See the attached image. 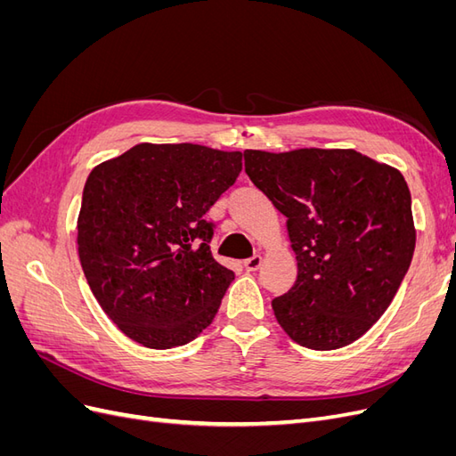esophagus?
Wrapping results in <instances>:
<instances>
[{"label": "esophagus", "mask_w": 456, "mask_h": 456, "mask_svg": "<svg viewBox=\"0 0 456 456\" xmlns=\"http://www.w3.org/2000/svg\"><path fill=\"white\" fill-rule=\"evenodd\" d=\"M260 265H262V256L260 255H253L251 258H247L243 262V266H245L247 272H256L260 268Z\"/></svg>", "instance_id": "esophagus-1"}]
</instances>
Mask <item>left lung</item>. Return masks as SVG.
Masks as SVG:
<instances>
[{
  "label": "left lung",
  "instance_id": "8db88e82",
  "mask_svg": "<svg viewBox=\"0 0 456 456\" xmlns=\"http://www.w3.org/2000/svg\"><path fill=\"white\" fill-rule=\"evenodd\" d=\"M245 173L287 216L297 281L272 300L300 346L337 350L390 306L415 251L403 175L355 150H245Z\"/></svg>",
  "mask_w": 456,
  "mask_h": 456
}]
</instances>
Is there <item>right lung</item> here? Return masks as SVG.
<instances>
[{
	"instance_id": "1",
	"label": "right lung",
	"mask_w": 456,
	"mask_h": 456,
	"mask_svg": "<svg viewBox=\"0 0 456 456\" xmlns=\"http://www.w3.org/2000/svg\"><path fill=\"white\" fill-rule=\"evenodd\" d=\"M241 151L136 144L87 176L77 253L94 298L146 348L194 340L213 322L233 272L211 255L205 213L236 183Z\"/></svg>"
}]
</instances>
